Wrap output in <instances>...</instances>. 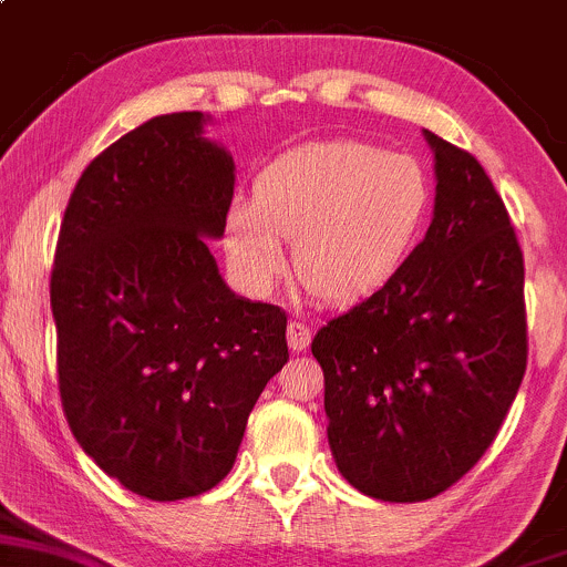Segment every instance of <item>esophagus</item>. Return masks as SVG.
<instances>
[{"mask_svg": "<svg viewBox=\"0 0 567 567\" xmlns=\"http://www.w3.org/2000/svg\"><path fill=\"white\" fill-rule=\"evenodd\" d=\"M286 338H289V349L291 351H306L310 338H313V330L306 324V321H289V330H286Z\"/></svg>", "mask_w": 567, "mask_h": 567, "instance_id": "esophagus-1", "label": "esophagus"}]
</instances>
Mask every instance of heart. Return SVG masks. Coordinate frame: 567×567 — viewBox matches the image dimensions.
<instances>
[{"mask_svg":"<svg viewBox=\"0 0 567 567\" xmlns=\"http://www.w3.org/2000/svg\"><path fill=\"white\" fill-rule=\"evenodd\" d=\"M432 186L413 156L359 140L306 143L257 175L254 197H235L224 251L235 276L265 295L286 270L284 237L313 295L354 302L381 289L416 246Z\"/></svg>","mask_w":567,"mask_h":567,"instance_id":"heart-1","label":"heart"}]
</instances>
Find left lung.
Wrapping results in <instances>:
<instances>
[{
    "mask_svg": "<svg viewBox=\"0 0 567 567\" xmlns=\"http://www.w3.org/2000/svg\"><path fill=\"white\" fill-rule=\"evenodd\" d=\"M424 137L437 181L427 235L310 343L338 471L389 503L430 501L465 476L527 368L525 259L508 210L476 156Z\"/></svg>",
    "mask_w": 567,
    "mask_h": 567,
    "instance_id": "left-lung-1",
    "label": "left lung"
}]
</instances>
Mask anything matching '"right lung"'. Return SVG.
<instances>
[{
  "instance_id": "right-lung-1",
  "label": "right lung",
  "mask_w": 567,
  "mask_h": 567,
  "mask_svg": "<svg viewBox=\"0 0 567 567\" xmlns=\"http://www.w3.org/2000/svg\"><path fill=\"white\" fill-rule=\"evenodd\" d=\"M210 115H156L83 169L51 272L59 394L72 435L148 501L213 489L261 389L289 359L286 313L237 297L224 235L235 162Z\"/></svg>"
}]
</instances>
